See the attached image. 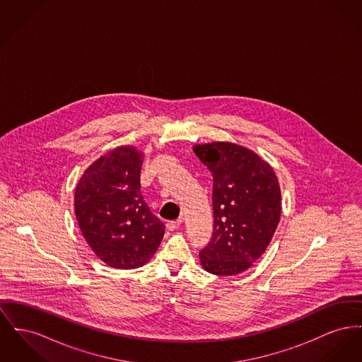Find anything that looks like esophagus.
I'll return each instance as SVG.
<instances>
[{"label": "esophagus", "instance_id": "obj_1", "mask_svg": "<svg viewBox=\"0 0 362 362\" xmlns=\"http://www.w3.org/2000/svg\"><path fill=\"white\" fill-rule=\"evenodd\" d=\"M180 226V220H170L167 223V230L168 231H175L176 228H179Z\"/></svg>", "mask_w": 362, "mask_h": 362}]
</instances>
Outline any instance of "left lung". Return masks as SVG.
I'll return each instance as SVG.
<instances>
[{
  "label": "left lung",
  "instance_id": "obj_1",
  "mask_svg": "<svg viewBox=\"0 0 362 362\" xmlns=\"http://www.w3.org/2000/svg\"><path fill=\"white\" fill-rule=\"evenodd\" d=\"M213 176V235L199 252L205 271L230 276L267 250L280 218V187L272 167L255 151L228 142L197 145Z\"/></svg>",
  "mask_w": 362,
  "mask_h": 362
}]
</instances>
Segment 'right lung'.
<instances>
[{"label": "right lung", "mask_w": 362, "mask_h": 362, "mask_svg": "<svg viewBox=\"0 0 362 362\" xmlns=\"http://www.w3.org/2000/svg\"><path fill=\"white\" fill-rule=\"evenodd\" d=\"M142 153L112 150L90 165L75 192V213L86 242L105 264L142 267L158 249L165 226L141 192Z\"/></svg>", "instance_id": "add662e5"}]
</instances>
